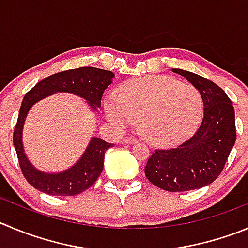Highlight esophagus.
Here are the masks:
<instances>
[{
    "label": "esophagus",
    "mask_w": 248,
    "mask_h": 248,
    "mask_svg": "<svg viewBox=\"0 0 248 248\" xmlns=\"http://www.w3.org/2000/svg\"><path fill=\"white\" fill-rule=\"evenodd\" d=\"M138 142V140L136 137H124V143L126 144H136Z\"/></svg>",
    "instance_id": "34e87169"
}]
</instances>
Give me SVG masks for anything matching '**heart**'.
<instances>
[{
  "label": "heart",
  "instance_id": "b5f03b06",
  "mask_svg": "<svg viewBox=\"0 0 248 248\" xmlns=\"http://www.w3.org/2000/svg\"><path fill=\"white\" fill-rule=\"evenodd\" d=\"M104 112L119 127L140 120L143 135L158 144H172L188 137L203 113V99L193 85L165 76L140 78L111 93L104 100Z\"/></svg>",
  "mask_w": 248,
  "mask_h": 248
}]
</instances>
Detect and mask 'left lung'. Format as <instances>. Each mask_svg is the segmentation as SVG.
<instances>
[{
  "instance_id": "left-lung-1",
  "label": "left lung",
  "mask_w": 248,
  "mask_h": 248,
  "mask_svg": "<svg viewBox=\"0 0 248 248\" xmlns=\"http://www.w3.org/2000/svg\"><path fill=\"white\" fill-rule=\"evenodd\" d=\"M203 99V119L197 131L182 144L156 149L148 159L147 179L169 192H186L208 186L220 175L236 140L235 111L220 87L204 77L180 68Z\"/></svg>"
}]
</instances>
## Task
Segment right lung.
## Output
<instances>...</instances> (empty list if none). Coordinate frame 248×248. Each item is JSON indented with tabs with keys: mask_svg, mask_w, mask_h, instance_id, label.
Listing matches in <instances>:
<instances>
[{
	"mask_svg": "<svg viewBox=\"0 0 248 248\" xmlns=\"http://www.w3.org/2000/svg\"><path fill=\"white\" fill-rule=\"evenodd\" d=\"M115 75L111 71L95 67H80L55 73L39 82L25 94L13 133V144L23 175L34 188L51 196H76L82 193L100 176L105 152L112 144L99 137H92L79 160L67 170L60 172L39 170L30 163L23 147V127L30 108L52 94L71 93L84 99L92 111L96 112L101 106V96Z\"/></svg>",
	"mask_w": 248,
	"mask_h": 248,
	"instance_id": "1",
	"label": "right lung"
}]
</instances>
